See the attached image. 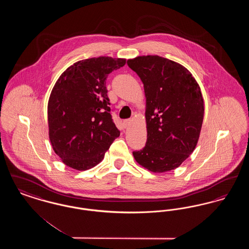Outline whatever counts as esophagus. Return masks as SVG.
<instances>
[{"mask_svg": "<svg viewBox=\"0 0 249 249\" xmlns=\"http://www.w3.org/2000/svg\"><path fill=\"white\" fill-rule=\"evenodd\" d=\"M130 125V119H125L124 121H123V126L125 127V128H128L129 126Z\"/></svg>", "mask_w": 249, "mask_h": 249, "instance_id": "obj_1", "label": "esophagus"}]
</instances>
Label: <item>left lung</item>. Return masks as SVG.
I'll return each mask as SVG.
<instances>
[{"instance_id":"left-lung-1","label":"left lung","mask_w":249,"mask_h":249,"mask_svg":"<svg viewBox=\"0 0 249 249\" xmlns=\"http://www.w3.org/2000/svg\"><path fill=\"white\" fill-rule=\"evenodd\" d=\"M127 63L142 80L146 98L147 139L133 157L153 173L174 170L198 142L204 113L201 89L190 71L173 60L141 56Z\"/></svg>"}]
</instances>
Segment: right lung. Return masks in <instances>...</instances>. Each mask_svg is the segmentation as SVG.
I'll return each instance as SVG.
<instances>
[{
    "instance_id": "right-lung-1",
    "label": "right lung",
    "mask_w": 249,
    "mask_h": 249,
    "mask_svg": "<svg viewBox=\"0 0 249 249\" xmlns=\"http://www.w3.org/2000/svg\"><path fill=\"white\" fill-rule=\"evenodd\" d=\"M125 63L126 59L110 57L83 59L59 76L48 100V128L52 147L64 164L90 169L119 137L106 81Z\"/></svg>"
}]
</instances>
